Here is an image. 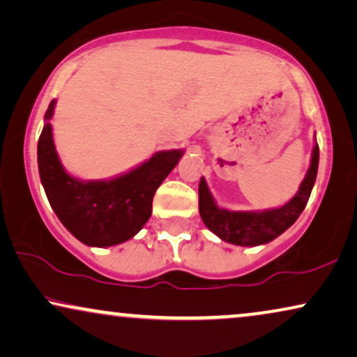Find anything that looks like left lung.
Masks as SVG:
<instances>
[{
  "mask_svg": "<svg viewBox=\"0 0 357 357\" xmlns=\"http://www.w3.org/2000/svg\"><path fill=\"white\" fill-rule=\"evenodd\" d=\"M320 151L315 144L312 151L310 168L296 196L279 208L258 212H235L218 207L208 191L206 179L199 183V213L202 222L218 238L238 246H258L278 238L284 234L305 208L318 171Z\"/></svg>",
  "mask_w": 357,
  "mask_h": 357,
  "instance_id": "8db88e82",
  "label": "left lung"
}]
</instances>
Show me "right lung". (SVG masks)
Listing matches in <instances>:
<instances>
[{
	"instance_id": "right-lung-1",
	"label": "right lung",
	"mask_w": 357,
	"mask_h": 357,
	"mask_svg": "<svg viewBox=\"0 0 357 357\" xmlns=\"http://www.w3.org/2000/svg\"><path fill=\"white\" fill-rule=\"evenodd\" d=\"M55 99L45 112L37 144L42 186L52 208L75 238L88 246H112L139 234L151 215V202L183 150L156 151L129 173L107 181H82L68 174L55 150L50 119Z\"/></svg>"
}]
</instances>
